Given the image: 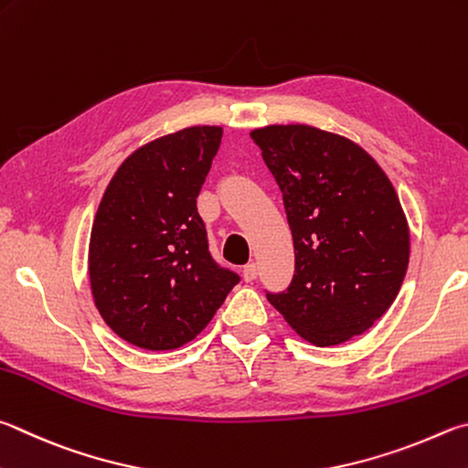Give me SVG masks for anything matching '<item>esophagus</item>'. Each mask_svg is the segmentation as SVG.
<instances>
[{
  "instance_id": "obj_1",
  "label": "esophagus",
  "mask_w": 468,
  "mask_h": 468,
  "mask_svg": "<svg viewBox=\"0 0 468 468\" xmlns=\"http://www.w3.org/2000/svg\"><path fill=\"white\" fill-rule=\"evenodd\" d=\"M258 278V266L256 263H248V266H243V280L245 282H253V280Z\"/></svg>"
}]
</instances>
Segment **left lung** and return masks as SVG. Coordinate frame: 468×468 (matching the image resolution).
<instances>
[{
	"mask_svg": "<svg viewBox=\"0 0 468 468\" xmlns=\"http://www.w3.org/2000/svg\"><path fill=\"white\" fill-rule=\"evenodd\" d=\"M282 192L294 276L268 301L313 346L370 329L397 299L410 227L393 184L354 141L309 124L251 131Z\"/></svg>",
	"mask_w": 468,
	"mask_h": 468,
	"instance_id": "left-lung-1",
	"label": "left lung"
}]
</instances>
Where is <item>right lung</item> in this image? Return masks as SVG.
Returning a JSON list of instances; mask_svg holds the SVG:
<instances>
[{
	"mask_svg": "<svg viewBox=\"0 0 468 468\" xmlns=\"http://www.w3.org/2000/svg\"><path fill=\"white\" fill-rule=\"evenodd\" d=\"M220 137V126H190L139 147L93 218V303L116 335L143 350L192 342L239 282L212 260L197 208Z\"/></svg>",
	"mask_w": 468,
	"mask_h": 468,
	"instance_id": "obj_1",
	"label": "right lung"
}]
</instances>
